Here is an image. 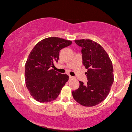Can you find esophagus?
I'll list each match as a JSON object with an SVG mask.
<instances>
[{"mask_svg": "<svg viewBox=\"0 0 132 132\" xmlns=\"http://www.w3.org/2000/svg\"><path fill=\"white\" fill-rule=\"evenodd\" d=\"M69 79H73V76H72L69 75Z\"/></svg>", "mask_w": 132, "mask_h": 132, "instance_id": "34e87169", "label": "esophagus"}]
</instances>
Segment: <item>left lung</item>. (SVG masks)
<instances>
[{"mask_svg": "<svg viewBox=\"0 0 132 132\" xmlns=\"http://www.w3.org/2000/svg\"><path fill=\"white\" fill-rule=\"evenodd\" d=\"M82 48V63L87 69L86 84L72 92L73 97L80 105L93 107L107 98L114 82L113 64L101 45L91 40H75Z\"/></svg>", "mask_w": 132, "mask_h": 132, "instance_id": "left-lung-1", "label": "left lung"}]
</instances>
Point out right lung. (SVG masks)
<instances>
[{"instance_id": "add662e5", "label": "right lung", "mask_w": 132, "mask_h": 132, "mask_svg": "<svg viewBox=\"0 0 132 132\" xmlns=\"http://www.w3.org/2000/svg\"><path fill=\"white\" fill-rule=\"evenodd\" d=\"M72 43L58 37H48L38 42L31 50L25 66V79L27 89L36 101H54L68 81V75L51 68L58 62L60 51Z\"/></svg>"}]
</instances>
